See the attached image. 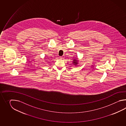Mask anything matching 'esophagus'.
I'll return each instance as SVG.
<instances>
[{
	"mask_svg": "<svg viewBox=\"0 0 126 126\" xmlns=\"http://www.w3.org/2000/svg\"><path fill=\"white\" fill-rule=\"evenodd\" d=\"M60 59H64V57H63V56H61V57H60Z\"/></svg>",
	"mask_w": 126,
	"mask_h": 126,
	"instance_id": "esophagus-1",
	"label": "esophagus"
}]
</instances>
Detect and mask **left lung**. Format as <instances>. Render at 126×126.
I'll use <instances>...</instances> for the list:
<instances>
[{
  "label": "left lung",
  "mask_w": 126,
  "mask_h": 126,
  "mask_svg": "<svg viewBox=\"0 0 126 126\" xmlns=\"http://www.w3.org/2000/svg\"><path fill=\"white\" fill-rule=\"evenodd\" d=\"M78 60L77 58V59H73V60L72 61V63L74 64V65H76V66H77L78 65Z\"/></svg>",
  "instance_id": "8db88e82"
}]
</instances>
